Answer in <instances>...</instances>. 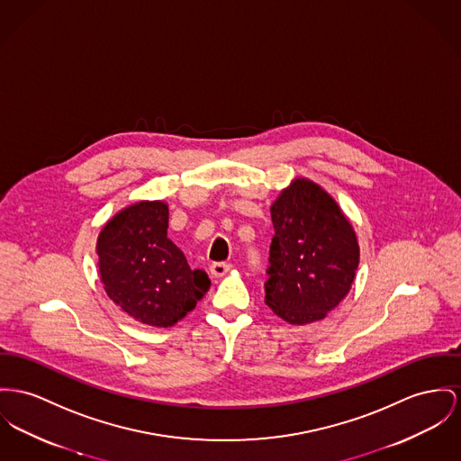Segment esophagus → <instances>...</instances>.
I'll list each match as a JSON object with an SVG mask.
<instances>
[{"label":"esophagus","instance_id":"obj_1","mask_svg":"<svg viewBox=\"0 0 461 461\" xmlns=\"http://www.w3.org/2000/svg\"><path fill=\"white\" fill-rule=\"evenodd\" d=\"M230 269H232V264H229V262H215V264H212L210 273H212V276L221 277L225 276Z\"/></svg>","mask_w":461,"mask_h":461}]
</instances>
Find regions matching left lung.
<instances>
[{"label":"left lung","mask_w":461,"mask_h":461,"mask_svg":"<svg viewBox=\"0 0 461 461\" xmlns=\"http://www.w3.org/2000/svg\"><path fill=\"white\" fill-rule=\"evenodd\" d=\"M266 304L290 325L320 321L349 294L360 262L351 221L320 185L295 178L271 206Z\"/></svg>","instance_id":"obj_1"}]
</instances>
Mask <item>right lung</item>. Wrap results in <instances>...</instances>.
<instances>
[{
    "instance_id": "1",
    "label": "right lung",
    "mask_w": 461,
    "mask_h": 461,
    "mask_svg": "<svg viewBox=\"0 0 461 461\" xmlns=\"http://www.w3.org/2000/svg\"><path fill=\"white\" fill-rule=\"evenodd\" d=\"M167 203L138 201L112 216L95 243L106 295L127 316L157 329L178 323L212 285L167 238Z\"/></svg>"
}]
</instances>
